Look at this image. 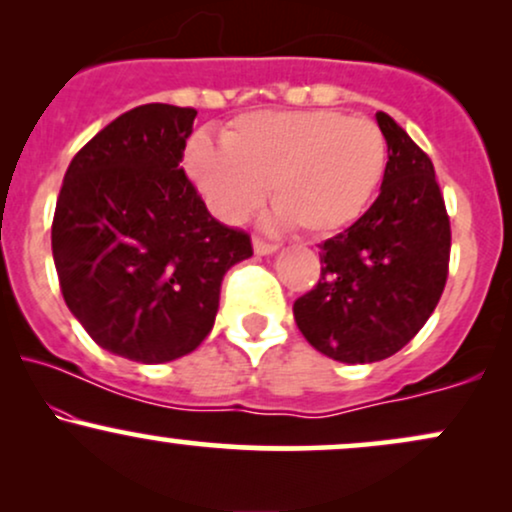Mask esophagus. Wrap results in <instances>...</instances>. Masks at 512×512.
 <instances>
[{"label": "esophagus", "mask_w": 512, "mask_h": 512, "mask_svg": "<svg viewBox=\"0 0 512 512\" xmlns=\"http://www.w3.org/2000/svg\"><path fill=\"white\" fill-rule=\"evenodd\" d=\"M252 250H255V255H274V252L279 250V245L267 243V240L262 238H255L252 240Z\"/></svg>", "instance_id": "34e87169"}]
</instances>
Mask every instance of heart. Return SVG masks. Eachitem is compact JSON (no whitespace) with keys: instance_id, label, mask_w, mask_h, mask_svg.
<instances>
[{"instance_id":"1","label":"heart","mask_w":512,"mask_h":512,"mask_svg":"<svg viewBox=\"0 0 512 512\" xmlns=\"http://www.w3.org/2000/svg\"><path fill=\"white\" fill-rule=\"evenodd\" d=\"M385 168L380 127L334 110L240 115L221 144L195 134L185 149L187 175L216 219H248L269 185L276 219L308 236L351 226L378 192Z\"/></svg>"}]
</instances>
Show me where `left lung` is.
I'll list each match as a JSON object with an SVG mask.
<instances>
[{
    "label": "left lung",
    "mask_w": 512,
    "mask_h": 512,
    "mask_svg": "<svg viewBox=\"0 0 512 512\" xmlns=\"http://www.w3.org/2000/svg\"><path fill=\"white\" fill-rule=\"evenodd\" d=\"M380 195L344 233L320 245L322 274L293 303L298 330L320 354L375 363L426 325L448 279L450 219L431 158L387 113Z\"/></svg>",
    "instance_id": "8db88e82"
}]
</instances>
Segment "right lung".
<instances>
[{"label":"right lung","mask_w":512,"mask_h":512,"mask_svg":"<svg viewBox=\"0 0 512 512\" xmlns=\"http://www.w3.org/2000/svg\"><path fill=\"white\" fill-rule=\"evenodd\" d=\"M197 110L149 103L69 163L52 257L64 303L98 346L139 363L190 354L211 332L223 274L250 236L207 211L180 168Z\"/></svg>","instance_id":"1"}]
</instances>
